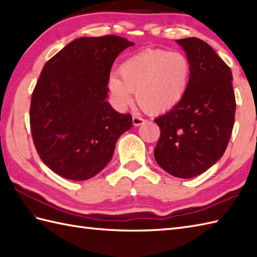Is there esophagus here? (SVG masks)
<instances>
[{
  "label": "esophagus",
  "instance_id": "esophagus-1",
  "mask_svg": "<svg viewBox=\"0 0 257 257\" xmlns=\"http://www.w3.org/2000/svg\"><path fill=\"white\" fill-rule=\"evenodd\" d=\"M146 120L143 117H139V116H134L133 117V123L134 125H140L143 124Z\"/></svg>",
  "mask_w": 257,
  "mask_h": 257
}]
</instances>
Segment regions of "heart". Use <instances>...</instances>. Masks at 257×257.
<instances>
[{
    "instance_id": "obj_1",
    "label": "heart",
    "mask_w": 257,
    "mask_h": 257,
    "mask_svg": "<svg viewBox=\"0 0 257 257\" xmlns=\"http://www.w3.org/2000/svg\"><path fill=\"white\" fill-rule=\"evenodd\" d=\"M192 67L180 52L148 48L120 65L119 75L111 74L108 87L120 107L130 105L134 92L144 111L161 114L181 102L190 87Z\"/></svg>"
}]
</instances>
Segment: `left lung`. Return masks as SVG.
Here are the masks:
<instances>
[{
  "label": "left lung",
  "instance_id": "1",
  "mask_svg": "<svg viewBox=\"0 0 257 257\" xmlns=\"http://www.w3.org/2000/svg\"><path fill=\"white\" fill-rule=\"evenodd\" d=\"M192 73L189 90L179 105L155 121L160 137L155 158L174 177L199 176L220 159L235 120L232 72L214 50L198 37L179 40Z\"/></svg>",
  "mask_w": 257,
  "mask_h": 257
}]
</instances>
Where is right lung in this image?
Segmentation results:
<instances>
[{
	"label": "right lung",
	"instance_id": "obj_1",
	"mask_svg": "<svg viewBox=\"0 0 257 257\" xmlns=\"http://www.w3.org/2000/svg\"><path fill=\"white\" fill-rule=\"evenodd\" d=\"M133 45L116 35L80 37L43 67L32 94L31 133L42 161L58 176H96L132 128V114L119 113L106 98L114 59Z\"/></svg>",
	"mask_w": 257,
	"mask_h": 257
}]
</instances>
